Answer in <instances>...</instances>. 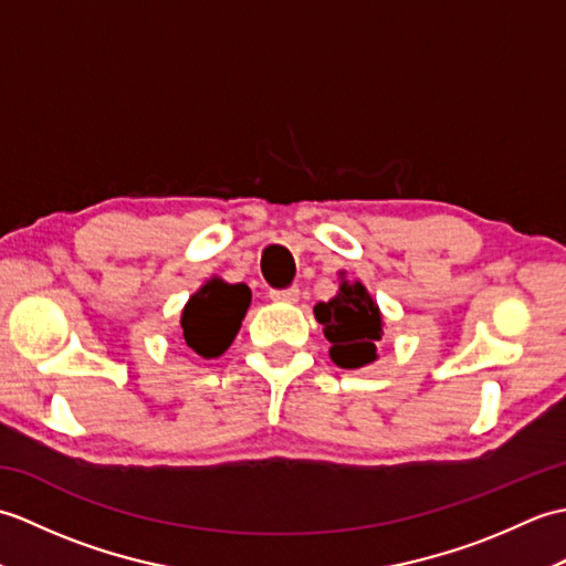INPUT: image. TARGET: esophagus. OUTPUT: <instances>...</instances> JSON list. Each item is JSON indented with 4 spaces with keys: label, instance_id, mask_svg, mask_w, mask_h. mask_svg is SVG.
<instances>
[{
    "label": "esophagus",
    "instance_id": "1",
    "mask_svg": "<svg viewBox=\"0 0 566 566\" xmlns=\"http://www.w3.org/2000/svg\"><path fill=\"white\" fill-rule=\"evenodd\" d=\"M272 302H284V304H294L298 298V290L296 286H286V290H272L270 292Z\"/></svg>",
    "mask_w": 566,
    "mask_h": 566
}]
</instances>
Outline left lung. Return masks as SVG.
<instances>
[{
  "label": "left lung",
  "mask_w": 566,
  "mask_h": 566,
  "mask_svg": "<svg viewBox=\"0 0 566 566\" xmlns=\"http://www.w3.org/2000/svg\"><path fill=\"white\" fill-rule=\"evenodd\" d=\"M328 302L314 306V316L331 343V359L343 369H359L377 359V343L384 335V316L367 286L345 280Z\"/></svg>",
  "instance_id": "obj_1"
}]
</instances>
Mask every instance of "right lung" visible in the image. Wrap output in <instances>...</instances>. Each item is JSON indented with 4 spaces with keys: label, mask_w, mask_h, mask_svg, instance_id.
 <instances>
[{
    "label": "right lung",
    "mask_w": 566,
    "mask_h": 566,
    "mask_svg": "<svg viewBox=\"0 0 566 566\" xmlns=\"http://www.w3.org/2000/svg\"><path fill=\"white\" fill-rule=\"evenodd\" d=\"M252 302L248 284L211 276L189 296L179 318V338L203 359L221 357L240 331Z\"/></svg>",
    "instance_id": "right-lung-1"
}]
</instances>
